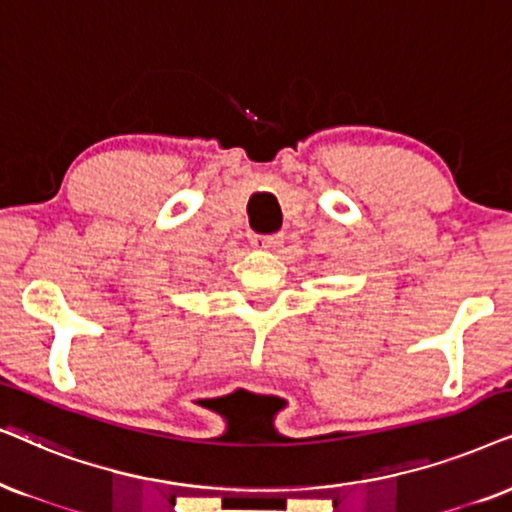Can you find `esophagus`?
I'll list each match as a JSON object with an SVG mask.
<instances>
[{
    "label": "esophagus",
    "mask_w": 512,
    "mask_h": 512,
    "mask_svg": "<svg viewBox=\"0 0 512 512\" xmlns=\"http://www.w3.org/2000/svg\"><path fill=\"white\" fill-rule=\"evenodd\" d=\"M281 241H283V234H255L250 238V243L255 245L257 250H271Z\"/></svg>",
    "instance_id": "esophagus-1"
}]
</instances>
